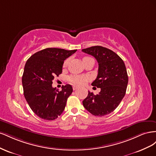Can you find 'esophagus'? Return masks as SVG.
Returning <instances> with one entry per match:
<instances>
[{
  "mask_svg": "<svg viewBox=\"0 0 156 156\" xmlns=\"http://www.w3.org/2000/svg\"><path fill=\"white\" fill-rule=\"evenodd\" d=\"M78 88V87L77 86H73V90H77Z\"/></svg>",
  "mask_w": 156,
  "mask_h": 156,
  "instance_id": "34e87169",
  "label": "esophagus"
}]
</instances>
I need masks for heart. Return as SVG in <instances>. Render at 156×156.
I'll use <instances>...</instances> for the list:
<instances>
[{"label":"heart","mask_w":156,"mask_h":156,"mask_svg":"<svg viewBox=\"0 0 156 156\" xmlns=\"http://www.w3.org/2000/svg\"><path fill=\"white\" fill-rule=\"evenodd\" d=\"M88 58V57H84V58ZM68 64V60H66L64 63V66H66ZM69 81L74 84V85H77V86H81L83 85L84 84H85L87 81L88 80V77L86 76V75H71V76L68 79Z\"/></svg>","instance_id":"obj_1"}]
</instances>
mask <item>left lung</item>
I'll return each mask as SVG.
<instances>
[{
	"label": "left lung",
	"instance_id": "obj_1",
	"mask_svg": "<svg viewBox=\"0 0 156 156\" xmlns=\"http://www.w3.org/2000/svg\"><path fill=\"white\" fill-rule=\"evenodd\" d=\"M82 51L97 60L98 73L92 85L101 88L96 95L88 91V96L83 101V106L94 116L110 114L126 94L128 76L124 61L115 52L101 46L90 47Z\"/></svg>",
	"mask_w": 156,
	"mask_h": 156
}]
</instances>
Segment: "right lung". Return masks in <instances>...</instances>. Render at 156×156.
I'll list each match as a JSON object with an SVG mask.
<instances>
[{
	"label": "right lung",
	"instance_id": "right-lung-1",
	"mask_svg": "<svg viewBox=\"0 0 156 156\" xmlns=\"http://www.w3.org/2000/svg\"><path fill=\"white\" fill-rule=\"evenodd\" d=\"M76 51L47 48L27 60L22 77L23 94L32 111L41 119L53 120L64 111L72 87L66 84L59 91L52 84L62 73L64 60Z\"/></svg>",
	"mask_w": 156,
	"mask_h": 156
}]
</instances>
